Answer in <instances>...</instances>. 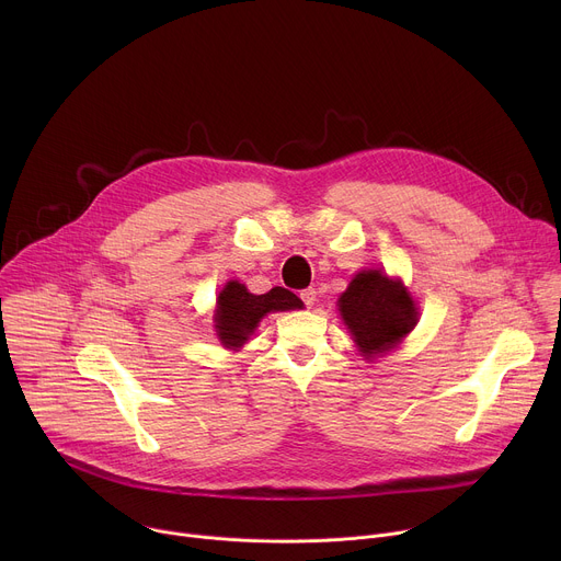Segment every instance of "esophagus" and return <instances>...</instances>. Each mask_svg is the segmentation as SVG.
I'll use <instances>...</instances> for the list:
<instances>
[{
  "mask_svg": "<svg viewBox=\"0 0 561 561\" xmlns=\"http://www.w3.org/2000/svg\"><path fill=\"white\" fill-rule=\"evenodd\" d=\"M299 297H301V301L310 308V306H314V301H317V290H314V288H304V290L299 293Z\"/></svg>",
  "mask_w": 561,
  "mask_h": 561,
  "instance_id": "obj_1",
  "label": "esophagus"
}]
</instances>
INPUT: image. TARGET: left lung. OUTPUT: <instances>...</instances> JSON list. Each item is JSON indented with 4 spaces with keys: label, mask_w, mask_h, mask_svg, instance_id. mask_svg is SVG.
<instances>
[{
    "label": "left lung",
    "mask_w": 561,
    "mask_h": 561,
    "mask_svg": "<svg viewBox=\"0 0 561 561\" xmlns=\"http://www.w3.org/2000/svg\"><path fill=\"white\" fill-rule=\"evenodd\" d=\"M340 312L366 357L392 348L415 327L417 314L407 288L379 271H364L351 282Z\"/></svg>",
    "instance_id": "obj_1"
}]
</instances>
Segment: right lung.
<instances>
[{
  "mask_svg": "<svg viewBox=\"0 0 561 561\" xmlns=\"http://www.w3.org/2000/svg\"><path fill=\"white\" fill-rule=\"evenodd\" d=\"M301 301L290 290L277 286L264 295H253L244 284L228 282L219 293L215 329L226 348H239L257 329L260 319L273 310L299 308Z\"/></svg>",
  "mask_w": 561,
  "mask_h": 561,
  "instance_id": "right-lung-1",
  "label": "right lung"
}]
</instances>
